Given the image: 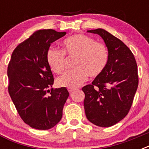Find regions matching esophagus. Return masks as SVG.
<instances>
[{
	"label": "esophagus",
	"mask_w": 149,
	"mask_h": 149,
	"mask_svg": "<svg viewBox=\"0 0 149 149\" xmlns=\"http://www.w3.org/2000/svg\"><path fill=\"white\" fill-rule=\"evenodd\" d=\"M68 92H69V93H73V91L74 90V89H72V88H68Z\"/></svg>",
	"instance_id": "obj_1"
}]
</instances>
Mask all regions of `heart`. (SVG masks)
Returning <instances> with one entry per match:
<instances>
[{
	"label": "heart",
	"mask_w": 149,
	"mask_h": 149,
	"mask_svg": "<svg viewBox=\"0 0 149 149\" xmlns=\"http://www.w3.org/2000/svg\"><path fill=\"white\" fill-rule=\"evenodd\" d=\"M61 51L51 48L46 54L48 65L52 72L60 74L65 69V55L76 57L75 70L66 72L57 79L60 86L75 88L87 80L88 76L96 77L106 68L109 60L107 48L102 43L84 34H76L66 38L62 43Z\"/></svg>",
	"instance_id": "b5f03b06"
}]
</instances>
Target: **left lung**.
<instances>
[{"label":"left lung","instance_id":"8db88e82","mask_svg":"<svg viewBox=\"0 0 149 149\" xmlns=\"http://www.w3.org/2000/svg\"><path fill=\"white\" fill-rule=\"evenodd\" d=\"M103 39L109 54L107 65L92 84L82 88L86 118L99 127H110L128 113L138 87L134 54L120 39L104 29L87 30Z\"/></svg>","mask_w":149,"mask_h":149}]
</instances>
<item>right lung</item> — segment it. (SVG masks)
<instances>
[{"label": "right lung", "mask_w": 149, "mask_h": 149, "mask_svg": "<svg viewBox=\"0 0 149 149\" xmlns=\"http://www.w3.org/2000/svg\"><path fill=\"white\" fill-rule=\"evenodd\" d=\"M65 34L51 29L37 30L12 54L7 69L8 90L22 120L33 128L48 130L63 116L69 93L65 87L52 88L54 77L46 54L51 43Z\"/></svg>", "instance_id": "add662e5"}]
</instances>
